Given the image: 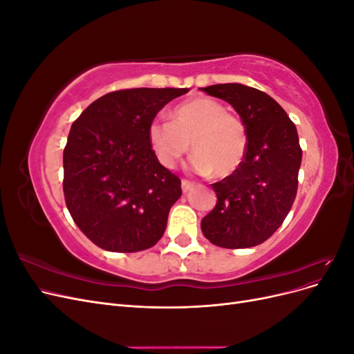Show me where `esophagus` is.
I'll use <instances>...</instances> for the list:
<instances>
[{
    "instance_id": "34e87169",
    "label": "esophagus",
    "mask_w": 354,
    "mask_h": 354,
    "mask_svg": "<svg viewBox=\"0 0 354 354\" xmlns=\"http://www.w3.org/2000/svg\"><path fill=\"white\" fill-rule=\"evenodd\" d=\"M194 186H195V183H192V181H189V180H181V190H183L185 194H187L189 190L194 189Z\"/></svg>"
}]
</instances>
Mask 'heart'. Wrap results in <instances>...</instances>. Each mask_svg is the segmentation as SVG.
Instances as JSON below:
<instances>
[{"label":"heart","instance_id":"b5f03b06","mask_svg":"<svg viewBox=\"0 0 354 354\" xmlns=\"http://www.w3.org/2000/svg\"><path fill=\"white\" fill-rule=\"evenodd\" d=\"M147 138L152 151L167 168L192 151V168L199 174L227 177L236 173L248 151V133L239 116L208 97L181 103L171 112V121L155 120L149 124Z\"/></svg>","mask_w":354,"mask_h":354}]
</instances>
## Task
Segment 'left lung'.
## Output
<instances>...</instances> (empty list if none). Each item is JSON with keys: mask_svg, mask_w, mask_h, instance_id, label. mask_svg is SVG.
Wrapping results in <instances>:
<instances>
[{"mask_svg": "<svg viewBox=\"0 0 354 354\" xmlns=\"http://www.w3.org/2000/svg\"><path fill=\"white\" fill-rule=\"evenodd\" d=\"M201 90L232 104L248 133L239 169L212 185L217 205L202 218L201 229L221 248H251L269 239L291 211L303 158L297 128L264 91L238 82Z\"/></svg>", "mask_w": 354, "mask_h": 354, "instance_id": "8db88e82", "label": "left lung"}]
</instances>
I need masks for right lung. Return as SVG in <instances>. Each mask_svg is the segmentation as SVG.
<instances>
[{"mask_svg": "<svg viewBox=\"0 0 354 354\" xmlns=\"http://www.w3.org/2000/svg\"><path fill=\"white\" fill-rule=\"evenodd\" d=\"M187 88H131L102 95L71 127L63 151V194L73 221L112 252L153 246L181 181L159 164L147 128Z\"/></svg>", "mask_w": 354, "mask_h": 354, "instance_id": "obj_1", "label": "right lung"}]
</instances>
